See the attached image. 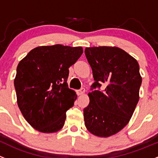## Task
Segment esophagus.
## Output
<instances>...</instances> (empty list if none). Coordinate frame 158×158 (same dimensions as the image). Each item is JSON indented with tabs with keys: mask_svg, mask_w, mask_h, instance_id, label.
<instances>
[{
	"mask_svg": "<svg viewBox=\"0 0 158 158\" xmlns=\"http://www.w3.org/2000/svg\"><path fill=\"white\" fill-rule=\"evenodd\" d=\"M77 93H78V94H79V95H82V94H83L85 93V89L82 88V89H79V90L77 92Z\"/></svg>",
	"mask_w": 158,
	"mask_h": 158,
	"instance_id": "34e87169",
	"label": "esophagus"
}]
</instances>
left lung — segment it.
<instances>
[{
  "label": "left lung",
  "instance_id": "1",
  "mask_svg": "<svg viewBox=\"0 0 158 158\" xmlns=\"http://www.w3.org/2000/svg\"><path fill=\"white\" fill-rule=\"evenodd\" d=\"M95 81L92 88L107 85L104 92L88 94L83 110L85 125L93 135L107 138L119 132L130 120L139 100L142 76L139 63L117 47H92L85 50Z\"/></svg>",
  "mask_w": 158,
  "mask_h": 158
}]
</instances>
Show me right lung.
Segmentation results:
<instances>
[{
    "label": "right lung",
    "instance_id": "add662e5",
    "mask_svg": "<svg viewBox=\"0 0 158 158\" xmlns=\"http://www.w3.org/2000/svg\"><path fill=\"white\" fill-rule=\"evenodd\" d=\"M83 53L82 47L39 46L19 61L14 79L17 104L31 127L53 133L64 125L66 112L77 98L69 89V68Z\"/></svg>",
    "mask_w": 158,
    "mask_h": 158
}]
</instances>
